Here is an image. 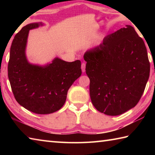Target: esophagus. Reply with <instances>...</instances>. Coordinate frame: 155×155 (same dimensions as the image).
<instances>
[{
  "instance_id": "34e87169",
  "label": "esophagus",
  "mask_w": 155,
  "mask_h": 155,
  "mask_svg": "<svg viewBox=\"0 0 155 155\" xmlns=\"http://www.w3.org/2000/svg\"><path fill=\"white\" fill-rule=\"evenodd\" d=\"M85 67H86V63H85V62H83L81 64V69L83 72H85Z\"/></svg>"
}]
</instances>
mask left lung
<instances>
[{
  "mask_svg": "<svg viewBox=\"0 0 155 155\" xmlns=\"http://www.w3.org/2000/svg\"><path fill=\"white\" fill-rule=\"evenodd\" d=\"M90 79V96L96 109L117 116L134 107L150 74L147 48L133 27L107 36L84 54Z\"/></svg>",
  "mask_w": 155,
  "mask_h": 155,
  "instance_id": "8db88e82",
  "label": "left lung"
}]
</instances>
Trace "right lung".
<instances>
[{"instance_id":"1","label":"right lung","mask_w":155,"mask_h":155,"mask_svg":"<svg viewBox=\"0 0 155 155\" xmlns=\"http://www.w3.org/2000/svg\"><path fill=\"white\" fill-rule=\"evenodd\" d=\"M42 22L26 25L13 39L8 64L12 91L19 104L36 114L58 110L67 99L69 88L82 74L79 60L69 62L55 58L45 67L31 64L25 55L31 29Z\"/></svg>"}]
</instances>
